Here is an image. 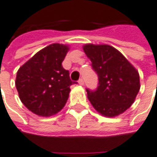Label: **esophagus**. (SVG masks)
I'll return each mask as SVG.
<instances>
[{
    "label": "esophagus",
    "instance_id": "obj_1",
    "mask_svg": "<svg viewBox=\"0 0 157 157\" xmlns=\"http://www.w3.org/2000/svg\"><path fill=\"white\" fill-rule=\"evenodd\" d=\"M78 82L80 85H83V84H84V81H83V79L82 78L80 79V80L78 81Z\"/></svg>",
    "mask_w": 157,
    "mask_h": 157
}]
</instances>
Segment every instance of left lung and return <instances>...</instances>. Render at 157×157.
I'll return each instance as SVG.
<instances>
[{
	"label": "left lung",
	"mask_w": 157,
	"mask_h": 157,
	"mask_svg": "<svg viewBox=\"0 0 157 157\" xmlns=\"http://www.w3.org/2000/svg\"><path fill=\"white\" fill-rule=\"evenodd\" d=\"M83 51L98 77L95 90L86 89L93 107L106 117H115L132 105L140 90L138 71L121 52L108 44H85Z\"/></svg>",
	"instance_id": "obj_1"
}]
</instances>
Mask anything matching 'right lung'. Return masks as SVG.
<instances>
[{
  "label": "right lung",
  "instance_id": "add662e5",
  "mask_svg": "<svg viewBox=\"0 0 157 157\" xmlns=\"http://www.w3.org/2000/svg\"><path fill=\"white\" fill-rule=\"evenodd\" d=\"M68 47L52 44L37 52L17 74L16 87L26 108L42 117L59 113L67 101L72 82L62 67Z\"/></svg>",
  "mask_w": 157,
  "mask_h": 157
}]
</instances>
